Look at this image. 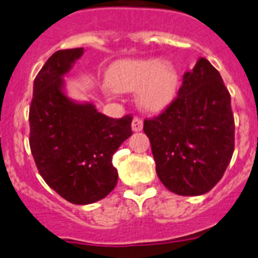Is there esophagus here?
I'll list each match as a JSON object with an SVG mask.
<instances>
[{
    "label": "esophagus",
    "instance_id": "esophagus-1",
    "mask_svg": "<svg viewBox=\"0 0 258 258\" xmlns=\"http://www.w3.org/2000/svg\"><path fill=\"white\" fill-rule=\"evenodd\" d=\"M131 127L134 132H140L143 130V120L139 119V118H134V119H132Z\"/></svg>",
    "mask_w": 258,
    "mask_h": 258
}]
</instances>
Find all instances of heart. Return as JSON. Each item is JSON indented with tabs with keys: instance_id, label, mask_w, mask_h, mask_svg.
Instances as JSON below:
<instances>
[{
	"instance_id": "obj_1",
	"label": "heart",
	"mask_w": 258,
	"mask_h": 258,
	"mask_svg": "<svg viewBox=\"0 0 258 258\" xmlns=\"http://www.w3.org/2000/svg\"><path fill=\"white\" fill-rule=\"evenodd\" d=\"M102 88L113 96L138 91V104L156 113L166 109L175 97L178 75L171 64L160 59H123L111 64Z\"/></svg>"
}]
</instances>
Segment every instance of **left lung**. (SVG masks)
<instances>
[{
	"label": "left lung",
	"instance_id": "1",
	"mask_svg": "<svg viewBox=\"0 0 258 258\" xmlns=\"http://www.w3.org/2000/svg\"><path fill=\"white\" fill-rule=\"evenodd\" d=\"M163 185L180 196L209 192L234 153L231 96L221 74L205 58L183 75L178 97L153 119L144 120Z\"/></svg>",
	"mask_w": 258,
	"mask_h": 258
}]
</instances>
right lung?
<instances>
[{
    "instance_id": "obj_1",
    "label": "right lung",
    "mask_w": 258,
    "mask_h": 258,
    "mask_svg": "<svg viewBox=\"0 0 258 258\" xmlns=\"http://www.w3.org/2000/svg\"><path fill=\"white\" fill-rule=\"evenodd\" d=\"M83 48L58 50L33 82L30 147L46 184L71 204L87 205L110 194L118 172L111 157L132 135V116L114 119L92 102L64 93L63 76L83 55Z\"/></svg>"
}]
</instances>
